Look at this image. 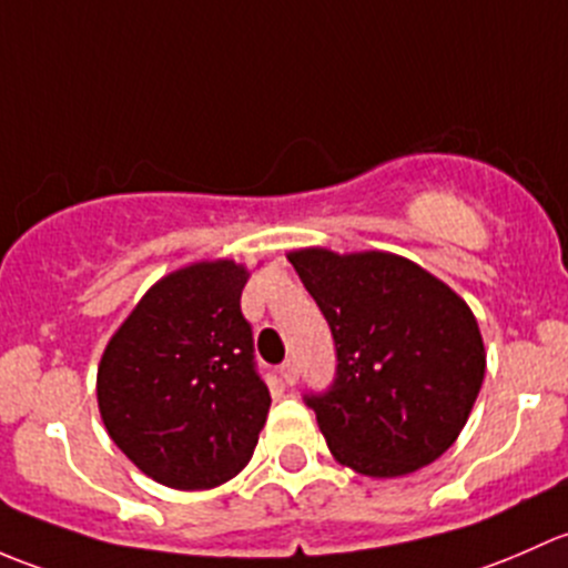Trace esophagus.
<instances>
[{
  "mask_svg": "<svg viewBox=\"0 0 568 568\" xmlns=\"http://www.w3.org/2000/svg\"><path fill=\"white\" fill-rule=\"evenodd\" d=\"M282 377L286 385H295L297 383V361L295 358H286L282 364Z\"/></svg>",
  "mask_w": 568,
  "mask_h": 568,
  "instance_id": "1",
  "label": "esophagus"
}]
</instances>
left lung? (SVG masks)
Wrapping results in <instances>:
<instances>
[{"mask_svg": "<svg viewBox=\"0 0 568 568\" xmlns=\"http://www.w3.org/2000/svg\"><path fill=\"white\" fill-rule=\"evenodd\" d=\"M336 342L331 390L306 396L338 465L369 478L420 470L454 446L487 353L470 306L388 251L286 254Z\"/></svg>", "mask_w": 568, "mask_h": 568, "instance_id": "left-lung-1", "label": "left lung"}]
</instances>
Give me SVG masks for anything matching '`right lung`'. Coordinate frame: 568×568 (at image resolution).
Wrapping results in <instances>:
<instances>
[{"label": "right lung", "mask_w": 568, "mask_h": 568, "mask_svg": "<svg viewBox=\"0 0 568 568\" xmlns=\"http://www.w3.org/2000/svg\"><path fill=\"white\" fill-rule=\"evenodd\" d=\"M248 267L204 260L155 282L98 366L109 437L153 481L213 489L248 465L271 410L241 312Z\"/></svg>", "instance_id": "obj_1"}]
</instances>
